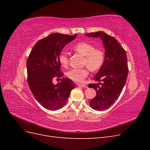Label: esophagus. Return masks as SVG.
<instances>
[{"mask_svg": "<svg viewBox=\"0 0 150 150\" xmlns=\"http://www.w3.org/2000/svg\"><path fill=\"white\" fill-rule=\"evenodd\" d=\"M78 86H80V87H82V88H87L88 87V86L86 84H79Z\"/></svg>", "mask_w": 150, "mask_h": 150, "instance_id": "34e87169", "label": "esophagus"}]
</instances>
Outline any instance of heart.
<instances>
[{
    "mask_svg": "<svg viewBox=\"0 0 150 150\" xmlns=\"http://www.w3.org/2000/svg\"><path fill=\"white\" fill-rule=\"evenodd\" d=\"M72 49L84 56V64L87 66L81 69H72L67 72V76L76 83H81L88 77L89 69L96 71L102 67L104 61V54L101 49L94 47L93 44L86 42L76 44ZM59 61L62 66H67L69 62L67 54L61 52L59 56Z\"/></svg>",
    "mask_w": 150,
    "mask_h": 150,
    "instance_id": "obj_1",
    "label": "heart"
}]
</instances>
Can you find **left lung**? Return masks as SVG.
Wrapping results in <instances>:
<instances>
[{
	"instance_id": "left-lung-1",
	"label": "left lung",
	"mask_w": 150,
	"mask_h": 150,
	"mask_svg": "<svg viewBox=\"0 0 150 150\" xmlns=\"http://www.w3.org/2000/svg\"><path fill=\"white\" fill-rule=\"evenodd\" d=\"M88 37L100 38L105 49V59L102 67L94 78V81H102L101 85L89 84L94 88L96 96L90 101L89 106L97 111L110 108L119 98L126 82L128 66L125 50L114 37L104 32L85 34Z\"/></svg>"
}]
</instances>
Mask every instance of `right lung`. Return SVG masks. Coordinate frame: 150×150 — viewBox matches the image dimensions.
Segmentation results:
<instances>
[{
    "mask_svg": "<svg viewBox=\"0 0 150 150\" xmlns=\"http://www.w3.org/2000/svg\"><path fill=\"white\" fill-rule=\"evenodd\" d=\"M77 36L54 33L40 39L30 52L27 60L28 83L35 98L49 110H57L67 103L75 84L69 78L62 77L59 54L66 45ZM62 82L54 85V77Z\"/></svg>",
    "mask_w": 150,
    "mask_h": 150,
    "instance_id": "right-lung-1",
    "label": "right lung"
}]
</instances>
